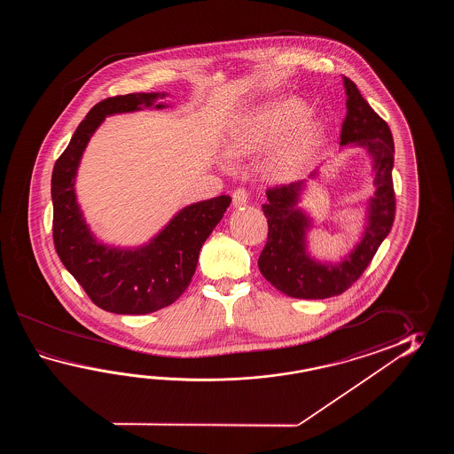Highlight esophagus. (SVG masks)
I'll return each instance as SVG.
<instances>
[{"label": "esophagus", "mask_w": 454, "mask_h": 454, "mask_svg": "<svg viewBox=\"0 0 454 454\" xmlns=\"http://www.w3.org/2000/svg\"><path fill=\"white\" fill-rule=\"evenodd\" d=\"M231 203L235 207H241V206H247L248 204V192L240 186L237 188L233 194H231Z\"/></svg>", "instance_id": "1"}]
</instances>
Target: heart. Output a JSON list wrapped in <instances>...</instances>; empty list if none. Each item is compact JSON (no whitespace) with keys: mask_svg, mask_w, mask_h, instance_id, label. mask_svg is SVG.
Here are the masks:
<instances>
[{"mask_svg":"<svg viewBox=\"0 0 454 454\" xmlns=\"http://www.w3.org/2000/svg\"><path fill=\"white\" fill-rule=\"evenodd\" d=\"M309 108L295 97H286L243 116L229 133V154L250 155L279 143L298 131L286 145H280L268 160V170L278 178L299 174L318 151L323 125L318 118L309 116Z\"/></svg>","mask_w":454,"mask_h":454,"instance_id":"1","label":"heart"}]
</instances>
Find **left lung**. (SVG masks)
Instances as JSON below:
<instances>
[{"mask_svg":"<svg viewBox=\"0 0 454 454\" xmlns=\"http://www.w3.org/2000/svg\"><path fill=\"white\" fill-rule=\"evenodd\" d=\"M344 87L348 115L342 121L340 145H362L373 157L377 192L370 200L368 223L360 243L346 260L323 264L311 260L307 253L305 231L309 229V219L297 207L303 182L268 188V203L262 204L268 219V241L261 251L258 266L276 289L294 299H329L346 292L367 270L395 223L391 175L395 143L391 129L348 77H344ZM315 175L317 172L311 176Z\"/></svg>","mask_w":454,"mask_h":454,"instance_id":"left-lung-1","label":"left lung"}]
</instances>
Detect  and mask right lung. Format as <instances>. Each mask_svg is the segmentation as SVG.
Instances as JSON below:
<instances>
[{
	"instance_id": "add662e5",
	"label": "right lung",
	"mask_w": 454,
	"mask_h": 454,
	"mask_svg": "<svg viewBox=\"0 0 454 454\" xmlns=\"http://www.w3.org/2000/svg\"><path fill=\"white\" fill-rule=\"evenodd\" d=\"M157 97L165 94L108 97L92 106L51 174L53 243L59 260L97 307L118 315H145L172 305L190 286L204 241L231 203L223 194L190 204L151 243L136 250H118L94 239L74 193L79 160L106 116L153 106Z\"/></svg>"
}]
</instances>
